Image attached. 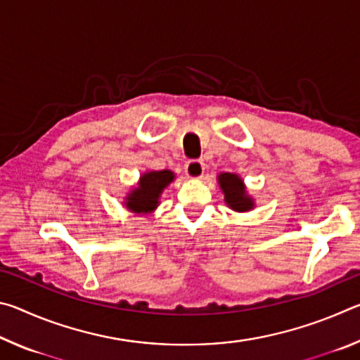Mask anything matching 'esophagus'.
<instances>
[{
  "label": "esophagus",
  "mask_w": 360,
  "mask_h": 360,
  "mask_svg": "<svg viewBox=\"0 0 360 360\" xmlns=\"http://www.w3.org/2000/svg\"><path fill=\"white\" fill-rule=\"evenodd\" d=\"M205 173V163L200 160H191L186 163V174L191 179H200Z\"/></svg>",
  "instance_id": "34e87169"
}]
</instances>
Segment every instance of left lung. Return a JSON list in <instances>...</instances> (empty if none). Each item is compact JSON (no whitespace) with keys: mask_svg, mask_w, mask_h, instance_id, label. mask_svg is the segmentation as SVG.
Instances as JSON below:
<instances>
[{"mask_svg":"<svg viewBox=\"0 0 360 360\" xmlns=\"http://www.w3.org/2000/svg\"><path fill=\"white\" fill-rule=\"evenodd\" d=\"M219 187L224 193V202L231 211L248 212L255 208V200L249 195L245 181L236 173H219Z\"/></svg>","mask_w":360,"mask_h":360,"instance_id":"obj_1","label":"left lung"}]
</instances>
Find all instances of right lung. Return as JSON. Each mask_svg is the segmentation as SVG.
I'll return each mask as SVG.
<instances>
[{
	"label": "right lung",
	"mask_w": 360,
	"mask_h": 360,
	"mask_svg": "<svg viewBox=\"0 0 360 360\" xmlns=\"http://www.w3.org/2000/svg\"><path fill=\"white\" fill-rule=\"evenodd\" d=\"M176 179L169 169H149L139 176L138 184L125 195L124 206L135 214H150L160 205V197L165 188Z\"/></svg>",
	"instance_id": "obj_1"
}]
</instances>
